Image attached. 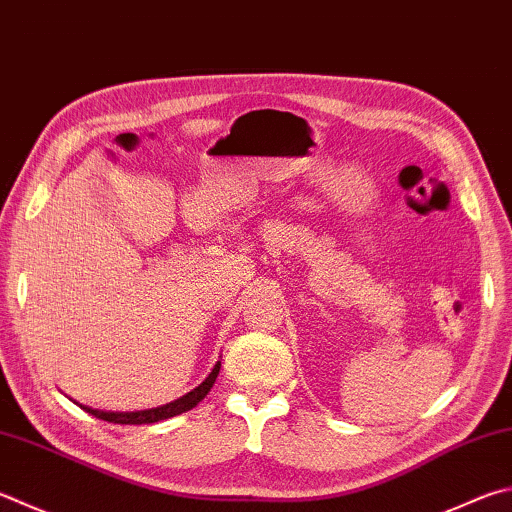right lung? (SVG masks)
<instances>
[{"label":"right lung","mask_w":512,"mask_h":512,"mask_svg":"<svg viewBox=\"0 0 512 512\" xmlns=\"http://www.w3.org/2000/svg\"><path fill=\"white\" fill-rule=\"evenodd\" d=\"M219 369H221V362L217 360V365L212 367V371L208 374V378L203 380L199 387H194L192 392L183 394L181 398H176L172 403H165L159 407H152V410H141V412H102V410H94V407H87V405H80L82 410L94 414L96 418H102V421H109V423H120V425H145V423H159L165 421V418H172V416H179L183 412L192 410V407H197L203 398L208 396V392L215 385V380L219 376Z\"/></svg>","instance_id":"add662e5"}]
</instances>
